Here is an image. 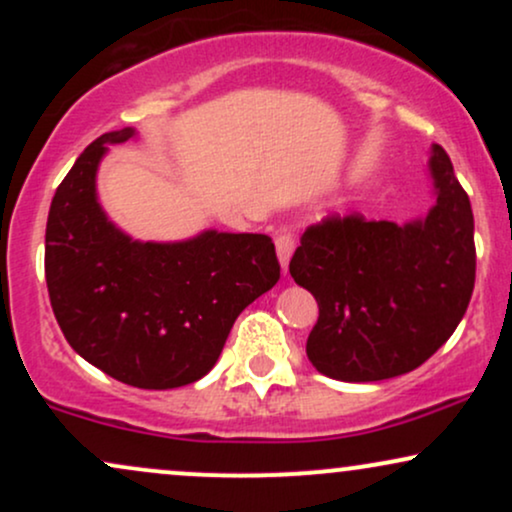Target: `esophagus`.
<instances>
[{"instance_id": "1", "label": "esophagus", "mask_w": 512, "mask_h": 512, "mask_svg": "<svg viewBox=\"0 0 512 512\" xmlns=\"http://www.w3.org/2000/svg\"><path fill=\"white\" fill-rule=\"evenodd\" d=\"M276 257H279V264H281V272H289V262H291V255H293V245H296V240H293L291 233L281 231L276 233Z\"/></svg>"}]
</instances>
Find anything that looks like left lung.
<instances>
[{
	"label": "left lung",
	"instance_id": "obj_1",
	"mask_svg": "<svg viewBox=\"0 0 512 512\" xmlns=\"http://www.w3.org/2000/svg\"><path fill=\"white\" fill-rule=\"evenodd\" d=\"M436 204L404 223L330 219L303 233L289 272L320 317L305 354L344 383L397 378L450 339L474 291L477 252L467 192L443 146L431 144Z\"/></svg>",
	"mask_w": 512,
	"mask_h": 512
}]
</instances>
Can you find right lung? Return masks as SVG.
Here are the masks:
<instances>
[{
  "mask_svg": "<svg viewBox=\"0 0 512 512\" xmlns=\"http://www.w3.org/2000/svg\"><path fill=\"white\" fill-rule=\"evenodd\" d=\"M134 127L105 132L52 197L45 281L67 342L110 378L142 390L197 383L219 361L236 317L279 281L272 238L204 228L185 240H137L98 199L108 146Z\"/></svg>",
  "mask_w": 512,
  "mask_h": 512,
  "instance_id": "add662e5",
  "label": "right lung"
}]
</instances>
